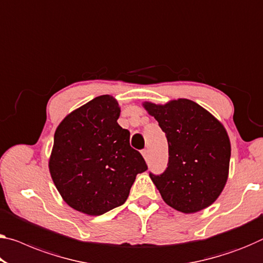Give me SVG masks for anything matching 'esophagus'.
Listing matches in <instances>:
<instances>
[{"label":"esophagus","mask_w":263,"mask_h":263,"mask_svg":"<svg viewBox=\"0 0 263 263\" xmlns=\"http://www.w3.org/2000/svg\"><path fill=\"white\" fill-rule=\"evenodd\" d=\"M142 155H143V157H144L145 160L148 159V151H147V149H143V151H142Z\"/></svg>","instance_id":"esophagus-1"}]
</instances>
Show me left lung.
Here are the masks:
<instances>
[{
	"label": "left lung",
	"instance_id": "1",
	"mask_svg": "<svg viewBox=\"0 0 263 263\" xmlns=\"http://www.w3.org/2000/svg\"><path fill=\"white\" fill-rule=\"evenodd\" d=\"M143 106L168 141L167 168L160 175L149 173L163 201L185 214L211 205L228 179L230 142L224 127L187 99Z\"/></svg>",
	"mask_w": 263,
	"mask_h": 263
}]
</instances>
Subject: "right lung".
<instances>
[{"mask_svg": "<svg viewBox=\"0 0 263 263\" xmlns=\"http://www.w3.org/2000/svg\"><path fill=\"white\" fill-rule=\"evenodd\" d=\"M120 107L102 95L60 123L49 160L51 179L75 211L98 216L122 205L137 174L148 169L130 147V133L119 126Z\"/></svg>", "mask_w": 263, "mask_h": 263, "instance_id": "add662e5", "label": "right lung"}]
</instances>
